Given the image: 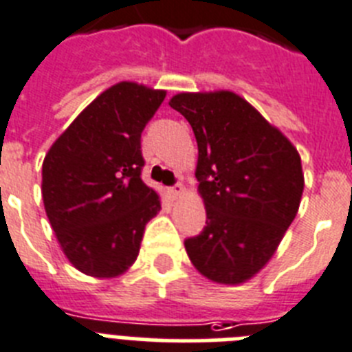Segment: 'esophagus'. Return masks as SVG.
I'll return each instance as SVG.
<instances>
[{
  "label": "esophagus",
  "instance_id": "obj_1",
  "mask_svg": "<svg viewBox=\"0 0 352 352\" xmlns=\"http://www.w3.org/2000/svg\"><path fill=\"white\" fill-rule=\"evenodd\" d=\"M183 192H185V188H183V185H174V187H170L169 188V194H170V197H174V199H178L179 196H182Z\"/></svg>",
  "mask_w": 352,
  "mask_h": 352
}]
</instances>
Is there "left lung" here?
Listing matches in <instances>:
<instances>
[{
    "mask_svg": "<svg viewBox=\"0 0 352 352\" xmlns=\"http://www.w3.org/2000/svg\"><path fill=\"white\" fill-rule=\"evenodd\" d=\"M169 104L190 122L199 151L196 178L206 226L185 240L188 258L215 283H245L267 265L296 219L305 190L301 156L235 92H179Z\"/></svg>",
    "mask_w": 352,
    "mask_h": 352,
    "instance_id": "left-lung-1",
    "label": "left lung"
}]
</instances>
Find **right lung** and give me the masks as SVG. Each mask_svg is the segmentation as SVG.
<instances>
[{"instance_id": "obj_1", "label": "right lung", "mask_w": 352, "mask_h": 352, "mask_svg": "<svg viewBox=\"0 0 352 352\" xmlns=\"http://www.w3.org/2000/svg\"><path fill=\"white\" fill-rule=\"evenodd\" d=\"M165 90L119 82L83 110L42 164V201L67 260L92 278H116L140 251L160 196L140 178V135Z\"/></svg>"}]
</instances>
